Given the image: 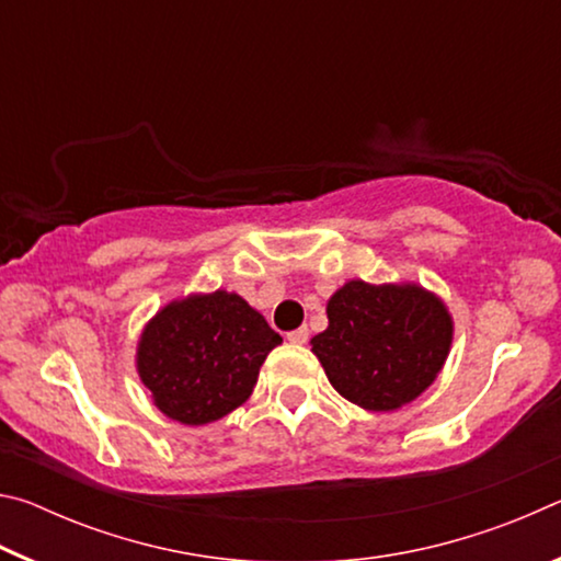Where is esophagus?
Here are the masks:
<instances>
[{"mask_svg":"<svg viewBox=\"0 0 561 561\" xmlns=\"http://www.w3.org/2000/svg\"><path fill=\"white\" fill-rule=\"evenodd\" d=\"M287 339L291 341V344H307V341H309V329L307 327L294 329V331H289Z\"/></svg>","mask_w":561,"mask_h":561,"instance_id":"esophagus-1","label":"esophagus"}]
</instances>
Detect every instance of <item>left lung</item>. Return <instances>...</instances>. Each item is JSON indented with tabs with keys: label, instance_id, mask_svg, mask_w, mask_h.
<instances>
[{
	"label": "left lung",
	"instance_id": "obj_1",
	"mask_svg": "<svg viewBox=\"0 0 561 561\" xmlns=\"http://www.w3.org/2000/svg\"><path fill=\"white\" fill-rule=\"evenodd\" d=\"M329 327L311 339L331 386L366 411H396L428 388L448 358L453 319L417 284L354 279L327 304Z\"/></svg>",
	"mask_w": 561,
	"mask_h": 561
}]
</instances>
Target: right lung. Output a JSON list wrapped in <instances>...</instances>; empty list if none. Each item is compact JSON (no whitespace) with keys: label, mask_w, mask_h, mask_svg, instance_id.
Masks as SVG:
<instances>
[{"label":"right lung","mask_w":561,"mask_h":561,"mask_svg":"<svg viewBox=\"0 0 561 561\" xmlns=\"http://www.w3.org/2000/svg\"><path fill=\"white\" fill-rule=\"evenodd\" d=\"M282 344L260 311L217 289L168 304L138 344L140 381L173 421L205 425L252 396L260 366Z\"/></svg>","instance_id":"1"}]
</instances>
